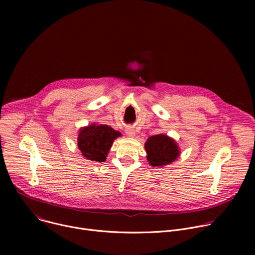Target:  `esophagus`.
Here are the masks:
<instances>
[{
	"label": "esophagus",
	"mask_w": 255,
	"mask_h": 255,
	"mask_svg": "<svg viewBox=\"0 0 255 255\" xmlns=\"http://www.w3.org/2000/svg\"><path fill=\"white\" fill-rule=\"evenodd\" d=\"M126 135H127L128 137H133V136L135 135V131H134L133 129H131V128H128V129L126 130Z\"/></svg>",
	"instance_id": "34e87169"
}]
</instances>
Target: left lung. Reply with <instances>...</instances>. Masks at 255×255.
<instances>
[{
  "label": "left lung",
  "mask_w": 255,
  "mask_h": 255,
  "mask_svg": "<svg viewBox=\"0 0 255 255\" xmlns=\"http://www.w3.org/2000/svg\"><path fill=\"white\" fill-rule=\"evenodd\" d=\"M148 163L154 167H162L172 163L180 155V148L175 140L166 134L150 136L144 144Z\"/></svg>",
  "instance_id": "1"
}]
</instances>
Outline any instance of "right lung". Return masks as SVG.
I'll list each match as a JSON object with an SVG mask.
<instances>
[{
    "label": "right lung",
    "mask_w": 255,
    "mask_h": 255,
    "mask_svg": "<svg viewBox=\"0 0 255 255\" xmlns=\"http://www.w3.org/2000/svg\"><path fill=\"white\" fill-rule=\"evenodd\" d=\"M120 136L121 133L112 127L94 122L79 130L78 146L86 159L104 162L114 140Z\"/></svg>",
    "instance_id": "1"
}]
</instances>
